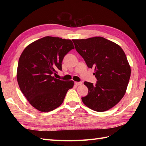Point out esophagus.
I'll return each instance as SVG.
<instances>
[{"mask_svg": "<svg viewBox=\"0 0 146 146\" xmlns=\"http://www.w3.org/2000/svg\"><path fill=\"white\" fill-rule=\"evenodd\" d=\"M75 84H76V85H80L82 84V82H75Z\"/></svg>", "mask_w": 146, "mask_h": 146, "instance_id": "1", "label": "esophagus"}]
</instances>
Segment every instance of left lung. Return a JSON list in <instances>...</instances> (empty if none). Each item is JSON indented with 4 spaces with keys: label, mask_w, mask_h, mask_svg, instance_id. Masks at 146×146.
Listing matches in <instances>:
<instances>
[{
    "label": "left lung",
    "mask_w": 146,
    "mask_h": 146,
    "mask_svg": "<svg viewBox=\"0 0 146 146\" xmlns=\"http://www.w3.org/2000/svg\"><path fill=\"white\" fill-rule=\"evenodd\" d=\"M76 50L88 68L95 69L96 85L88 82V95L82 98L86 107L102 112L115 106L124 96L131 69L122 48L103 37L73 39Z\"/></svg>",
    "instance_id": "1"
}]
</instances>
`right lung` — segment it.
I'll use <instances>...</instances> for the list:
<instances>
[{"mask_svg":"<svg viewBox=\"0 0 146 146\" xmlns=\"http://www.w3.org/2000/svg\"><path fill=\"white\" fill-rule=\"evenodd\" d=\"M74 46L70 39L46 36L31 43L20 56L17 80L29 103L42 112L60 106L73 81L55 78L53 75L62 70L64 56Z\"/></svg>","mask_w":146,"mask_h":146,"instance_id":"obj_1","label":"right lung"}]
</instances>
